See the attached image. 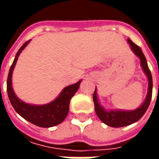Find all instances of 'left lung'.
<instances>
[{
	"mask_svg": "<svg viewBox=\"0 0 159 159\" xmlns=\"http://www.w3.org/2000/svg\"><path fill=\"white\" fill-rule=\"evenodd\" d=\"M127 42L129 44L130 48L132 50V52L134 53V55L137 56L140 59L141 69L145 73V75L147 76V80H148V91H147V97L143 101V103L136 109L131 111L119 110V109L115 110V109H106L105 107L100 105V101L98 100L97 89L95 88L93 95L95 112H96L98 117L105 124H107L108 126L113 127V128L128 126V125H130V124L136 123L137 121H139L145 114V112L147 111V108L150 105L152 93V77L149 67L147 66L146 57L139 46L134 44L130 39L127 40Z\"/></svg>",
	"mask_w": 159,
	"mask_h": 159,
	"instance_id": "left-lung-1",
	"label": "left lung"
}]
</instances>
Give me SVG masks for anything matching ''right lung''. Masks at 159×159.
Instances as JSON below:
<instances>
[{
    "mask_svg": "<svg viewBox=\"0 0 159 159\" xmlns=\"http://www.w3.org/2000/svg\"><path fill=\"white\" fill-rule=\"evenodd\" d=\"M30 40L25 42L16 53L14 60L9 70L7 81V90L10 102L16 112L19 114L30 123L42 128H50L58 125L66 119L69 111V105L70 99L77 92L82 80L76 83L66 87L59 93V96L51 102L45 105H33L24 102L17 96L13 91L12 85V76L13 70L15 67L19 56L25 47L30 43Z\"/></svg>",
    "mask_w": 159,
    "mask_h": 159,
    "instance_id": "add662e5",
    "label": "right lung"
}]
</instances>
